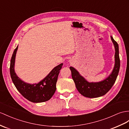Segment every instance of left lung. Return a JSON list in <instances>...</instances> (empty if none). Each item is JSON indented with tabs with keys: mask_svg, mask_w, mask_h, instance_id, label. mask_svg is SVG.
<instances>
[{
	"mask_svg": "<svg viewBox=\"0 0 129 129\" xmlns=\"http://www.w3.org/2000/svg\"><path fill=\"white\" fill-rule=\"evenodd\" d=\"M111 39L115 47V65L110 76L105 80L97 83H89L79 74L75 69L70 67L72 78L75 82L78 91L83 96L94 98L105 95L110 90L116 81L120 69V58L119 56V46L118 43L111 36Z\"/></svg>",
	"mask_w": 129,
	"mask_h": 129,
	"instance_id": "1",
	"label": "left lung"
}]
</instances>
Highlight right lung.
Wrapping results in <instances>:
<instances>
[{"label": "right lung", "instance_id": "obj_1", "mask_svg": "<svg viewBox=\"0 0 129 129\" xmlns=\"http://www.w3.org/2000/svg\"><path fill=\"white\" fill-rule=\"evenodd\" d=\"M17 49L18 46L12 54L10 67L11 77L16 89L23 96L32 102L38 103L49 100L56 90L58 75L63 64L61 63L55 67L44 80L38 84L26 83L17 77L14 70L15 57Z\"/></svg>", "mask_w": 129, "mask_h": 129}]
</instances>
